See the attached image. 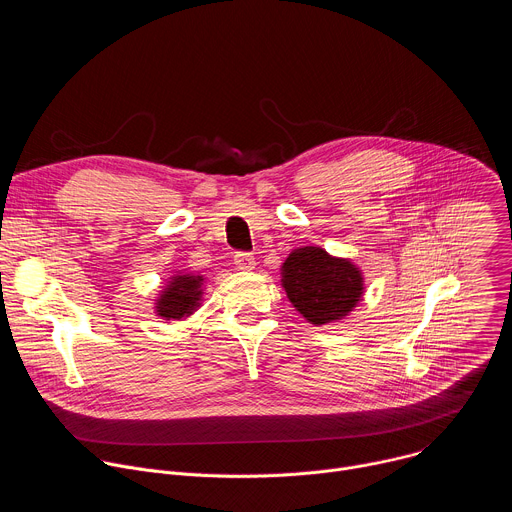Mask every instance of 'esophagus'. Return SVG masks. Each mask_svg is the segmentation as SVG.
Here are the masks:
<instances>
[{
	"label": "esophagus",
	"mask_w": 512,
	"mask_h": 512,
	"mask_svg": "<svg viewBox=\"0 0 512 512\" xmlns=\"http://www.w3.org/2000/svg\"><path fill=\"white\" fill-rule=\"evenodd\" d=\"M235 265H237V269H241V271H251V269H255V257H253L251 253L239 251V253L235 255Z\"/></svg>",
	"instance_id": "esophagus-1"
}]
</instances>
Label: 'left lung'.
Returning a JSON list of instances; mask_svg holds the SVG:
<instances>
[{"label":"left lung","instance_id":"1","mask_svg":"<svg viewBox=\"0 0 512 512\" xmlns=\"http://www.w3.org/2000/svg\"><path fill=\"white\" fill-rule=\"evenodd\" d=\"M281 285L289 302L314 326L348 316L364 291L360 269L320 247L291 251L281 265Z\"/></svg>","mask_w":512,"mask_h":512}]
</instances>
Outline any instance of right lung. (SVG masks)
<instances>
[{
	"instance_id": "1",
	"label": "right lung",
	"mask_w": 512,
	"mask_h": 512,
	"mask_svg": "<svg viewBox=\"0 0 512 512\" xmlns=\"http://www.w3.org/2000/svg\"><path fill=\"white\" fill-rule=\"evenodd\" d=\"M202 275H176L156 300V312L164 320H182L190 316L202 296Z\"/></svg>"
}]
</instances>
